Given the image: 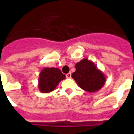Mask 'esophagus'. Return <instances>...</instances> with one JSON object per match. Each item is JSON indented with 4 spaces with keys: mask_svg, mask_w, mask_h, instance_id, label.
Wrapping results in <instances>:
<instances>
[{
    "mask_svg": "<svg viewBox=\"0 0 134 134\" xmlns=\"http://www.w3.org/2000/svg\"><path fill=\"white\" fill-rule=\"evenodd\" d=\"M66 77H67V79H70V78L71 77V74L70 73V72L68 74H66Z\"/></svg>",
    "mask_w": 134,
    "mask_h": 134,
    "instance_id": "34e87169",
    "label": "esophagus"
}]
</instances>
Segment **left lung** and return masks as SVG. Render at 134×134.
Here are the masks:
<instances>
[{
	"instance_id": "obj_1",
	"label": "left lung",
	"mask_w": 134,
	"mask_h": 134,
	"mask_svg": "<svg viewBox=\"0 0 134 134\" xmlns=\"http://www.w3.org/2000/svg\"><path fill=\"white\" fill-rule=\"evenodd\" d=\"M76 71L71 77L78 86L88 92H96L104 86L106 76L95 64L87 58H83L75 65Z\"/></svg>"
}]
</instances>
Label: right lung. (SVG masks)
Segmentation results:
<instances>
[{
    "label": "right lung",
    "instance_id": "right-lung-1",
    "mask_svg": "<svg viewBox=\"0 0 134 134\" xmlns=\"http://www.w3.org/2000/svg\"><path fill=\"white\" fill-rule=\"evenodd\" d=\"M65 79V75L58 68L45 67L41 71L38 80V88L42 93L53 91L59 83Z\"/></svg>",
    "mask_w": 134,
    "mask_h": 134
}]
</instances>
